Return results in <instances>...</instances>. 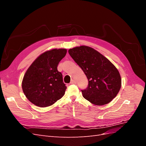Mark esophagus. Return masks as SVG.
Listing matches in <instances>:
<instances>
[{
  "instance_id": "obj_1",
  "label": "esophagus",
  "mask_w": 146,
  "mask_h": 146,
  "mask_svg": "<svg viewBox=\"0 0 146 146\" xmlns=\"http://www.w3.org/2000/svg\"><path fill=\"white\" fill-rule=\"evenodd\" d=\"M76 81L75 80H72L71 82H70V84H76Z\"/></svg>"
}]
</instances>
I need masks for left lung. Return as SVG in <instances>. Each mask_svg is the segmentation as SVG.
<instances>
[{"label": "left lung", "instance_id": "8db88e82", "mask_svg": "<svg viewBox=\"0 0 146 146\" xmlns=\"http://www.w3.org/2000/svg\"><path fill=\"white\" fill-rule=\"evenodd\" d=\"M68 52L88 80L87 88L82 90L83 98L96 105L110 102L121 87V78L117 68L90 47H76L70 48Z\"/></svg>", "mask_w": 146, "mask_h": 146}]
</instances>
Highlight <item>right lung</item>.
Masks as SVG:
<instances>
[{"instance_id":"obj_1","label":"right lung","mask_w":146,"mask_h":146,"mask_svg":"<svg viewBox=\"0 0 146 146\" xmlns=\"http://www.w3.org/2000/svg\"><path fill=\"white\" fill-rule=\"evenodd\" d=\"M67 50L54 48L39 55L26 71L22 88L28 100L39 107L55 104L64 96L66 87L57 66Z\"/></svg>"}]
</instances>
